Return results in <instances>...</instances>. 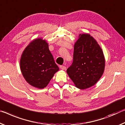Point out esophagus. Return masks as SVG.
<instances>
[{
    "label": "esophagus",
    "instance_id": "1",
    "mask_svg": "<svg viewBox=\"0 0 125 125\" xmlns=\"http://www.w3.org/2000/svg\"><path fill=\"white\" fill-rule=\"evenodd\" d=\"M60 68L62 70H65V69H66V67H65V66H63V65H61V66H60Z\"/></svg>",
    "mask_w": 125,
    "mask_h": 125
}]
</instances>
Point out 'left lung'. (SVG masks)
Returning <instances> with one entry per match:
<instances>
[{"label":"left lung","instance_id":"1","mask_svg":"<svg viewBox=\"0 0 125 125\" xmlns=\"http://www.w3.org/2000/svg\"><path fill=\"white\" fill-rule=\"evenodd\" d=\"M105 60L101 48L89 34H80L74 45L73 62L66 72L75 86L84 90L93 86L104 72Z\"/></svg>","mask_w":125,"mask_h":125}]
</instances>
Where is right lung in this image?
<instances>
[{
	"label": "right lung",
	"mask_w": 125,
	"mask_h": 125,
	"mask_svg": "<svg viewBox=\"0 0 125 125\" xmlns=\"http://www.w3.org/2000/svg\"><path fill=\"white\" fill-rule=\"evenodd\" d=\"M20 67L28 83L43 89L59 69L49 49L48 44L42 38L32 40L22 52Z\"/></svg>",
	"instance_id": "obj_1"
}]
</instances>
